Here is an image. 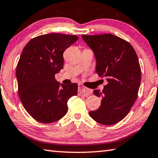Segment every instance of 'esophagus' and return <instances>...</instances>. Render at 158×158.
Segmentation results:
<instances>
[{
    "label": "esophagus",
    "instance_id": "esophagus-1",
    "mask_svg": "<svg viewBox=\"0 0 158 158\" xmlns=\"http://www.w3.org/2000/svg\"><path fill=\"white\" fill-rule=\"evenodd\" d=\"M92 90L87 89L82 85H79L78 87V95L83 96H88L92 94Z\"/></svg>",
    "mask_w": 158,
    "mask_h": 158
}]
</instances>
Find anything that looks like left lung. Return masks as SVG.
Instances as JSON below:
<instances>
[{
	"label": "left lung",
	"mask_w": 158,
	"mask_h": 158,
	"mask_svg": "<svg viewBox=\"0 0 158 158\" xmlns=\"http://www.w3.org/2000/svg\"><path fill=\"white\" fill-rule=\"evenodd\" d=\"M82 38L94 53L96 73L107 82L102 92L94 91L102 101L89 116L103 125H113L128 114L137 99L141 82L137 55L131 44L112 34L84 35Z\"/></svg>",
	"instance_id": "obj_1"
}]
</instances>
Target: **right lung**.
<instances>
[{
  "label": "right lung",
  "mask_w": 158,
  "mask_h": 158,
  "mask_svg": "<svg viewBox=\"0 0 158 158\" xmlns=\"http://www.w3.org/2000/svg\"><path fill=\"white\" fill-rule=\"evenodd\" d=\"M78 40L76 35H42L28 41L16 66L18 93L27 113L36 121L51 123L68 111L67 102L77 85L60 84L55 75L63 69V53Z\"/></svg>",
  "instance_id": "add662e5"
}]
</instances>
